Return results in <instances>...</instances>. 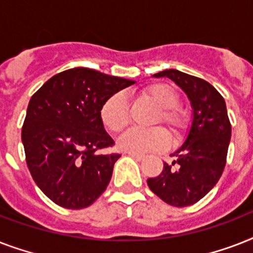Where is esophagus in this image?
Segmentation results:
<instances>
[{"label": "esophagus", "instance_id": "34e87169", "mask_svg": "<svg viewBox=\"0 0 253 253\" xmlns=\"http://www.w3.org/2000/svg\"><path fill=\"white\" fill-rule=\"evenodd\" d=\"M132 159H135V160H138V162H142V160H144V155H138V154H128Z\"/></svg>", "mask_w": 253, "mask_h": 253}]
</instances>
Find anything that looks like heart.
Instances as JSON below:
<instances>
[{
  "instance_id": "heart-1",
  "label": "heart",
  "mask_w": 253,
  "mask_h": 253,
  "mask_svg": "<svg viewBox=\"0 0 253 253\" xmlns=\"http://www.w3.org/2000/svg\"><path fill=\"white\" fill-rule=\"evenodd\" d=\"M143 95L152 99L159 107L160 114L156 118V123H164L173 135H181L186 130L189 123L188 113L178 106L180 95L176 89L168 84H154L143 90ZM99 117L103 126L113 132H119L128 123L130 118V105L127 97L118 91L111 94L103 102ZM169 146V135L162 127L155 128H130L123 132L118 139V147L128 154H148L156 151L166 150Z\"/></svg>"
}]
</instances>
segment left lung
I'll list each match as a JSON object with an SVG mask.
<instances>
[{"instance_id":"left-lung-1","label":"left lung","mask_w":253,"mask_h":253,"mask_svg":"<svg viewBox=\"0 0 253 253\" xmlns=\"http://www.w3.org/2000/svg\"><path fill=\"white\" fill-rule=\"evenodd\" d=\"M154 77H168L186 93L193 121L184 144L164 163L158 177L148 178L152 192L168 205L190 206L211 190L223 173L231 139V123L224 98L208 81L177 69H166Z\"/></svg>"}]
</instances>
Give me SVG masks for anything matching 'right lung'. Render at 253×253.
Listing matches in <instances>:
<instances>
[{
    "instance_id": "obj_1",
    "label": "right lung",
    "mask_w": 253,
    "mask_h": 253,
    "mask_svg": "<svg viewBox=\"0 0 253 253\" xmlns=\"http://www.w3.org/2000/svg\"><path fill=\"white\" fill-rule=\"evenodd\" d=\"M135 81L89 68H72L34 93L22 127L26 163L35 184L65 209L90 206L110 182L118 154L99 111L111 94Z\"/></svg>"
}]
</instances>
